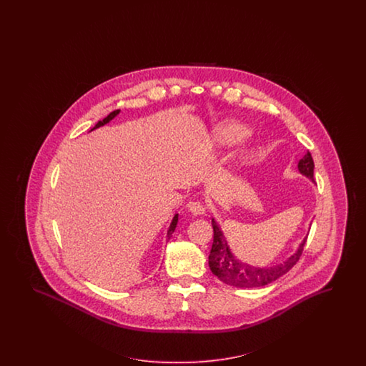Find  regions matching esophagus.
Listing matches in <instances>:
<instances>
[{
    "label": "esophagus",
    "instance_id": "obj_1",
    "mask_svg": "<svg viewBox=\"0 0 366 366\" xmlns=\"http://www.w3.org/2000/svg\"><path fill=\"white\" fill-rule=\"evenodd\" d=\"M188 209L194 216H201V214L205 213V205L201 201H192L188 204Z\"/></svg>",
    "mask_w": 366,
    "mask_h": 366
}]
</instances>
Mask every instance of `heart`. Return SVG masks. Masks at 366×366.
I'll return each mask as SVG.
<instances>
[{
    "instance_id": "obj_1",
    "label": "heart",
    "mask_w": 366,
    "mask_h": 366,
    "mask_svg": "<svg viewBox=\"0 0 366 366\" xmlns=\"http://www.w3.org/2000/svg\"><path fill=\"white\" fill-rule=\"evenodd\" d=\"M247 135V127H244L240 123H219L213 130V142L217 146H231L244 139Z\"/></svg>"
}]
</instances>
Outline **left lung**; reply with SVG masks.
<instances>
[{"label":"left lung","mask_w":366,"mask_h":366,"mask_svg":"<svg viewBox=\"0 0 366 366\" xmlns=\"http://www.w3.org/2000/svg\"><path fill=\"white\" fill-rule=\"evenodd\" d=\"M298 169L302 174L307 176L314 181V161L309 152L302 159H300ZM212 227H213V244H212L211 255H209L211 271L213 275H216L222 280V283L233 287H262L283 277L297 264L307 240L306 237L300 244L298 252L290 256L282 264L267 267V268H257V267L248 266L245 263L239 262L231 252L217 222L212 220Z\"/></svg>","instance_id":"left-lung-1"}]
</instances>
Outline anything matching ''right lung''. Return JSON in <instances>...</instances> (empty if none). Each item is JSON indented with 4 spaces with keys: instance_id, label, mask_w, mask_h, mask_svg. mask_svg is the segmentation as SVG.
Instances as JSON below:
<instances>
[{
    "instance_id": "1",
    "label": "right lung",
    "mask_w": 366,
    "mask_h": 366,
    "mask_svg": "<svg viewBox=\"0 0 366 366\" xmlns=\"http://www.w3.org/2000/svg\"><path fill=\"white\" fill-rule=\"evenodd\" d=\"M119 111L121 110H115L112 111V112H110L103 121H99V122L95 124V127L94 129H91V130H95V129H98V127H100V126H103V124H106V123L110 122L111 119L112 118H115L118 114H119ZM177 222H178V214H176L174 216V219H173V222H172V224H170V228H169V231H167V237L170 239V236H172V233L174 232V229H176V227H177Z\"/></svg>"
}]
</instances>
